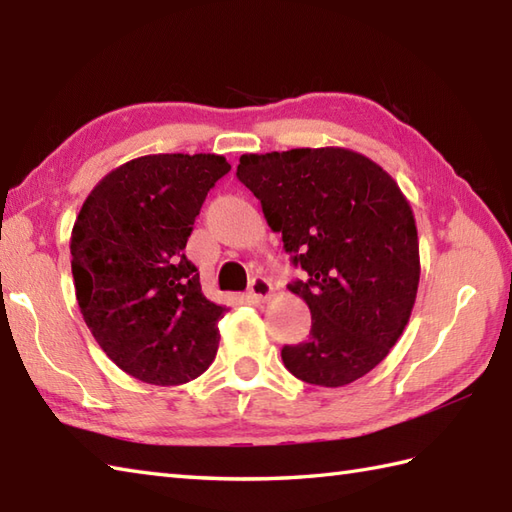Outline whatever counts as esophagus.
<instances>
[{"instance_id": "esophagus-1", "label": "esophagus", "mask_w": 512, "mask_h": 512, "mask_svg": "<svg viewBox=\"0 0 512 512\" xmlns=\"http://www.w3.org/2000/svg\"><path fill=\"white\" fill-rule=\"evenodd\" d=\"M273 297V284H270L268 279L264 277H255L250 281V288H248V299L255 301V303H264Z\"/></svg>"}]
</instances>
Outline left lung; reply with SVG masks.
I'll return each mask as SVG.
<instances>
[{"label": "left lung", "mask_w": 512, "mask_h": 512, "mask_svg": "<svg viewBox=\"0 0 512 512\" xmlns=\"http://www.w3.org/2000/svg\"><path fill=\"white\" fill-rule=\"evenodd\" d=\"M237 178L262 202L306 281V341L281 347L303 383L343 387L383 361L411 317L420 281L418 231L396 180L343 147L244 154Z\"/></svg>", "instance_id": "8db88e82"}]
</instances>
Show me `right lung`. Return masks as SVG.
<instances>
[{"instance_id": "right-lung-1", "label": "right lung", "mask_w": 512, "mask_h": 512, "mask_svg": "<svg viewBox=\"0 0 512 512\" xmlns=\"http://www.w3.org/2000/svg\"><path fill=\"white\" fill-rule=\"evenodd\" d=\"M224 156L156 154L96 184L70 239L76 301L112 361L143 383L182 385L213 363L226 308L202 295L184 248Z\"/></svg>"}]
</instances>
